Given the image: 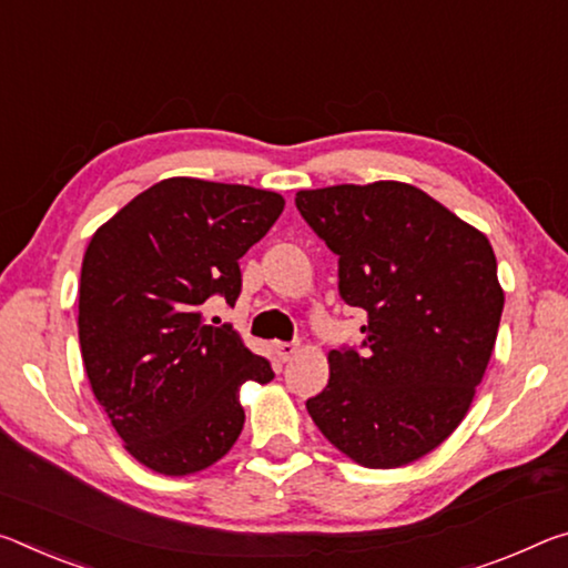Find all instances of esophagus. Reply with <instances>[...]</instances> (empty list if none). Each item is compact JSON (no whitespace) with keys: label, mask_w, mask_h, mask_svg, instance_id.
Segmentation results:
<instances>
[{"label":"esophagus","mask_w":568,"mask_h":568,"mask_svg":"<svg viewBox=\"0 0 568 568\" xmlns=\"http://www.w3.org/2000/svg\"><path fill=\"white\" fill-rule=\"evenodd\" d=\"M295 351H298V344H275V356L281 358V362H291L295 356Z\"/></svg>","instance_id":"esophagus-1"}]
</instances>
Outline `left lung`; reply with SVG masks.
<instances>
[{
	"label": "left lung",
	"mask_w": 568,
	"mask_h": 568,
	"mask_svg": "<svg viewBox=\"0 0 568 568\" xmlns=\"http://www.w3.org/2000/svg\"><path fill=\"white\" fill-rule=\"evenodd\" d=\"M295 206L338 255V293L366 311L364 351L328 354L305 402L333 447L389 470L432 453L470 409L503 313L488 237L402 182L303 189Z\"/></svg>",
	"instance_id": "8db88e82"
}]
</instances>
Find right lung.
Segmentation results:
<instances>
[{
  "mask_svg": "<svg viewBox=\"0 0 568 568\" xmlns=\"http://www.w3.org/2000/svg\"><path fill=\"white\" fill-rule=\"evenodd\" d=\"M283 206L265 189L174 176L90 237L80 270V354L125 449L154 473L189 475L222 460L245 425L240 386L275 376L230 323H206L202 305H235L240 257Z\"/></svg>",
  "mask_w": 568,
  "mask_h": 568,
  "instance_id": "obj_1",
  "label": "right lung"
}]
</instances>
